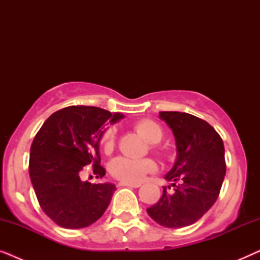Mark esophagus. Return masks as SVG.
<instances>
[{
    "instance_id": "34e87169",
    "label": "esophagus",
    "mask_w": 260,
    "mask_h": 260,
    "mask_svg": "<svg viewBox=\"0 0 260 260\" xmlns=\"http://www.w3.org/2000/svg\"><path fill=\"white\" fill-rule=\"evenodd\" d=\"M119 186H125V187H131V188H138L141 187V183H129V182H119Z\"/></svg>"
}]
</instances>
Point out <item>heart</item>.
Here are the masks:
<instances>
[{
  "label": "heart",
  "mask_w": 260,
  "mask_h": 260,
  "mask_svg": "<svg viewBox=\"0 0 260 260\" xmlns=\"http://www.w3.org/2000/svg\"><path fill=\"white\" fill-rule=\"evenodd\" d=\"M135 130L144 138L145 141L151 143V149L154 151L162 152V148L157 144L163 138L165 131L162 126L155 120L144 118L138 120L135 124ZM101 147L105 154H110L113 150L116 144V129L108 127L101 136ZM156 168L155 162L150 158H131L126 156H118L110 162L109 169L113 177L123 182L137 183L141 182L149 173L154 172Z\"/></svg>",
  "instance_id": "1"
}]
</instances>
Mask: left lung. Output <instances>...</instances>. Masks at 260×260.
Masks as SVG:
<instances>
[{
  "label": "left lung",
  "mask_w": 260,
  "mask_h": 260,
  "mask_svg": "<svg viewBox=\"0 0 260 260\" xmlns=\"http://www.w3.org/2000/svg\"><path fill=\"white\" fill-rule=\"evenodd\" d=\"M176 140L175 165L165 176L174 190L163 194L148 214L158 225L181 229L193 225L214 205L226 174L225 148L220 135L206 120L186 112L161 111Z\"/></svg>",
  "instance_id": "left-lung-1"
}]
</instances>
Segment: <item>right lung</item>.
<instances>
[{"label": "right lung", "instance_id": "1", "mask_svg": "<svg viewBox=\"0 0 260 260\" xmlns=\"http://www.w3.org/2000/svg\"><path fill=\"white\" fill-rule=\"evenodd\" d=\"M123 118L95 106L73 105L48 117L30 147L29 176L45 214L63 229H84L108 208L116 187L91 183L80 176L91 167L97 177L101 166L99 141L105 123Z\"/></svg>", "mask_w": 260, "mask_h": 260}]
</instances>
